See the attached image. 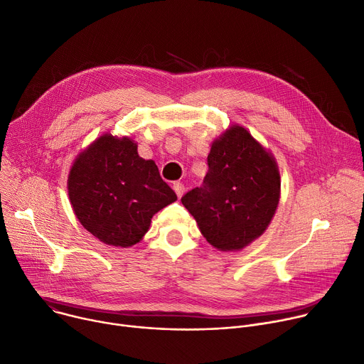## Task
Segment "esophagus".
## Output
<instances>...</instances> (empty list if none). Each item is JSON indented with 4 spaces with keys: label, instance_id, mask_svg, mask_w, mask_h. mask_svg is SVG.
<instances>
[{
    "label": "esophagus",
    "instance_id": "34e87169",
    "mask_svg": "<svg viewBox=\"0 0 364 364\" xmlns=\"http://www.w3.org/2000/svg\"><path fill=\"white\" fill-rule=\"evenodd\" d=\"M173 188H174V191H176V194L178 196V197H181L183 194H184V184H181V183H174L173 184Z\"/></svg>",
    "mask_w": 364,
    "mask_h": 364
}]
</instances>
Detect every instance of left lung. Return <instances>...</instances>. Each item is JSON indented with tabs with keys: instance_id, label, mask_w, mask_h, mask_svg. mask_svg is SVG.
<instances>
[{
	"instance_id": "1",
	"label": "left lung",
	"mask_w": 364,
	"mask_h": 364,
	"mask_svg": "<svg viewBox=\"0 0 364 364\" xmlns=\"http://www.w3.org/2000/svg\"><path fill=\"white\" fill-rule=\"evenodd\" d=\"M203 184L181 203L205 240L239 250L261 236L279 203L281 177L272 155L245 128L233 125L212 145Z\"/></svg>"
}]
</instances>
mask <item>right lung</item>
Listing matches in <instances>:
<instances>
[{
    "mask_svg": "<svg viewBox=\"0 0 364 364\" xmlns=\"http://www.w3.org/2000/svg\"><path fill=\"white\" fill-rule=\"evenodd\" d=\"M69 198L82 226L100 242L128 247L148 232L152 216L177 200L152 160L129 138L102 135L72 166Z\"/></svg>",
    "mask_w": 364,
    "mask_h": 364,
    "instance_id": "right-lung-1",
    "label": "right lung"
}]
</instances>
